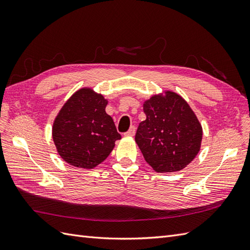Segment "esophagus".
<instances>
[{"instance_id": "obj_1", "label": "esophagus", "mask_w": 250, "mask_h": 250, "mask_svg": "<svg viewBox=\"0 0 250 250\" xmlns=\"http://www.w3.org/2000/svg\"><path fill=\"white\" fill-rule=\"evenodd\" d=\"M134 134H135V127L134 126H131L129 128V130L125 132V135H128V137H133Z\"/></svg>"}]
</instances>
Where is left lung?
Segmentation results:
<instances>
[{"label":"left lung","instance_id":"left-lung-1","mask_svg":"<svg viewBox=\"0 0 250 250\" xmlns=\"http://www.w3.org/2000/svg\"><path fill=\"white\" fill-rule=\"evenodd\" d=\"M146 120L140 123L135 142L145 161L160 173L183 170L198 154L202 127L188 104L168 90L144 103Z\"/></svg>","mask_w":250,"mask_h":250}]
</instances>
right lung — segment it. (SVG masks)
I'll use <instances>...</instances> for the list:
<instances>
[{
	"instance_id": "1",
	"label": "right lung",
	"mask_w": 250,
	"mask_h": 250,
	"mask_svg": "<svg viewBox=\"0 0 250 250\" xmlns=\"http://www.w3.org/2000/svg\"><path fill=\"white\" fill-rule=\"evenodd\" d=\"M106 105L102 95L81 88L60 109L52 135L59 155L67 164L93 169L110 154L121 134L105 112Z\"/></svg>"
}]
</instances>
